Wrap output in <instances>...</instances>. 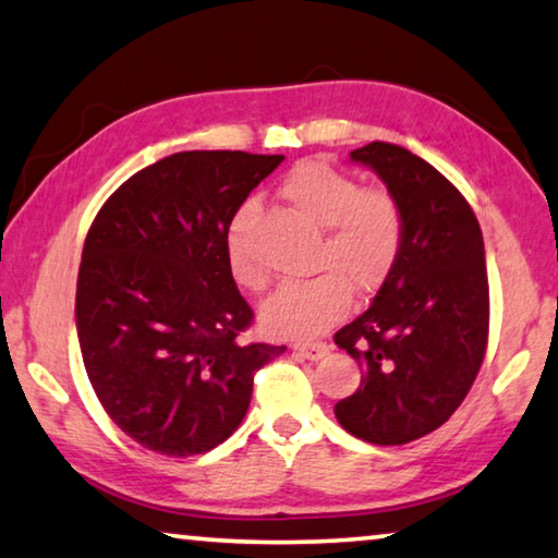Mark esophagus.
I'll return each instance as SVG.
<instances>
[{
  "instance_id": "obj_1",
  "label": "esophagus",
  "mask_w": 558,
  "mask_h": 558,
  "mask_svg": "<svg viewBox=\"0 0 558 558\" xmlns=\"http://www.w3.org/2000/svg\"><path fill=\"white\" fill-rule=\"evenodd\" d=\"M293 351L305 361H320L330 353V345L320 343V340H313V343H311V340H305V343H295Z\"/></svg>"
}]
</instances>
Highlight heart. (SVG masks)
Listing matches in <instances>:
<instances>
[{"instance_id": "1", "label": "heart", "mask_w": 558, "mask_h": 558, "mask_svg": "<svg viewBox=\"0 0 558 558\" xmlns=\"http://www.w3.org/2000/svg\"><path fill=\"white\" fill-rule=\"evenodd\" d=\"M280 195L313 226L323 228L315 265L326 272L278 288L265 303L263 318L282 336H320L348 313L351 288L355 293H373L390 276L403 240L401 207L386 190L361 187L359 180L323 160H307L290 170ZM253 215V199L238 207L226 247L232 278L257 290L265 276L247 247Z\"/></svg>"}]
</instances>
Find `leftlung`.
<instances>
[{
	"instance_id": "8db88e82",
	"label": "left lung",
	"mask_w": 558,
	"mask_h": 558,
	"mask_svg": "<svg viewBox=\"0 0 558 558\" xmlns=\"http://www.w3.org/2000/svg\"><path fill=\"white\" fill-rule=\"evenodd\" d=\"M351 160L386 182L401 207L403 240L368 311L332 338L363 368L336 418L355 438L401 446L444 426L484 363V235L459 190L405 147L371 143Z\"/></svg>"
}]
</instances>
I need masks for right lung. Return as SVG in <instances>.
<instances>
[{
	"mask_svg": "<svg viewBox=\"0 0 558 558\" xmlns=\"http://www.w3.org/2000/svg\"><path fill=\"white\" fill-rule=\"evenodd\" d=\"M282 155L190 149L132 174L82 247L77 338L107 415L140 446L187 459L245 418L257 368L286 345L240 332L253 311L228 263L232 215Z\"/></svg>",
	"mask_w": 558,
	"mask_h": 558,
	"instance_id": "obj_1",
	"label": "right lung"
}]
</instances>
